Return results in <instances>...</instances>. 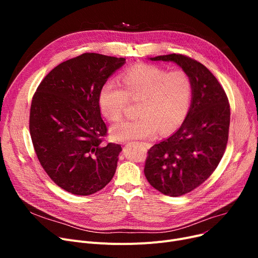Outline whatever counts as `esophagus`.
Returning <instances> with one entry per match:
<instances>
[{"instance_id":"1","label":"esophagus","mask_w":258,"mask_h":258,"mask_svg":"<svg viewBox=\"0 0 258 258\" xmlns=\"http://www.w3.org/2000/svg\"><path fill=\"white\" fill-rule=\"evenodd\" d=\"M143 144H144V145H145V146H146V147H147V148H150V147H151V146H152V145H151V144H150V143H143Z\"/></svg>"}]
</instances>
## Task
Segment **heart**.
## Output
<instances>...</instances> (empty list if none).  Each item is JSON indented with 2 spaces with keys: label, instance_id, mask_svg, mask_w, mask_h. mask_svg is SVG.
I'll use <instances>...</instances> for the list:
<instances>
[{
  "label": "heart",
  "instance_id": "b5f03b06",
  "mask_svg": "<svg viewBox=\"0 0 258 258\" xmlns=\"http://www.w3.org/2000/svg\"><path fill=\"white\" fill-rule=\"evenodd\" d=\"M122 88L114 80L102 85L98 105L102 116L111 122L122 118L128 98L140 100L137 118L125 120L111 128L115 141L168 135L184 121L191 100V79L184 70L168 71L154 64H137L121 74Z\"/></svg>",
  "mask_w": 258,
  "mask_h": 258
}]
</instances>
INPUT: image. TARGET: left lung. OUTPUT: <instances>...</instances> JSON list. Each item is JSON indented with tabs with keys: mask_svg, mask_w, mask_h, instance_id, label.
I'll list each match as a JSON object with an SVG mask.
<instances>
[{
	"mask_svg": "<svg viewBox=\"0 0 258 258\" xmlns=\"http://www.w3.org/2000/svg\"><path fill=\"white\" fill-rule=\"evenodd\" d=\"M172 61L191 79V103L185 120L170 137L155 144L144 174L161 194L180 197L205 182L225 153L230 125L227 95L214 75L201 62L181 54L150 58Z\"/></svg>",
	"mask_w": 258,
	"mask_h": 258,
	"instance_id": "1",
	"label": "left lung"
}]
</instances>
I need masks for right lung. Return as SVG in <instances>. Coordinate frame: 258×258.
<instances>
[{"label": "right lung", "mask_w": 258, "mask_h": 258, "mask_svg": "<svg viewBox=\"0 0 258 258\" xmlns=\"http://www.w3.org/2000/svg\"><path fill=\"white\" fill-rule=\"evenodd\" d=\"M125 58L84 53L59 63L39 84L29 128L34 150L51 180L77 196L97 192L113 179L121 145H103L100 88Z\"/></svg>", "instance_id": "obj_1"}]
</instances>
